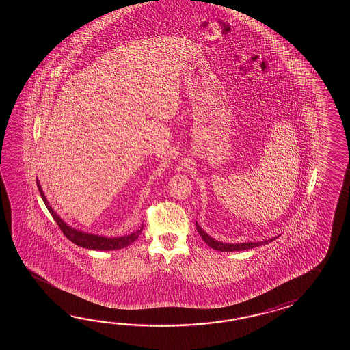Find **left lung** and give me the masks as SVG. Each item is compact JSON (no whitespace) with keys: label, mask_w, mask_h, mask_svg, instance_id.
I'll list each match as a JSON object with an SVG mask.
<instances>
[{"label":"left lung","mask_w":350,"mask_h":350,"mask_svg":"<svg viewBox=\"0 0 350 350\" xmlns=\"http://www.w3.org/2000/svg\"><path fill=\"white\" fill-rule=\"evenodd\" d=\"M196 230L200 234L202 240L208 244L210 247L219 250V252H241V250H246V249H253L255 246L265 245L269 244L270 241L275 240V238L269 239V240H264V241H258V243H241V244H228V243H221V241H217L215 239L208 237V234L205 231L201 229L199 226V224L196 223Z\"/></svg>","instance_id":"left-lung-1"}]
</instances>
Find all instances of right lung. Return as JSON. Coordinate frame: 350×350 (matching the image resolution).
<instances>
[{
    "instance_id": "add662e5",
    "label": "right lung",
    "mask_w": 350,
    "mask_h": 350,
    "mask_svg": "<svg viewBox=\"0 0 350 350\" xmlns=\"http://www.w3.org/2000/svg\"><path fill=\"white\" fill-rule=\"evenodd\" d=\"M38 191L41 193V198L45 202L46 208H49L50 214L53 215V220L57 223L59 229L64 232V235L70 241H72L76 245L81 246L85 249H91V250H118V249H122L126 246L133 244L136 239L139 238V235L142 234V226L140 230L135 231L130 235L126 237H120V238H106V237H100V235H94V234H88L83 231L76 230L74 228L68 226L61 217H59L53 208L50 206L49 201L44 195V191L41 189V186L38 184Z\"/></svg>"
}]
</instances>
